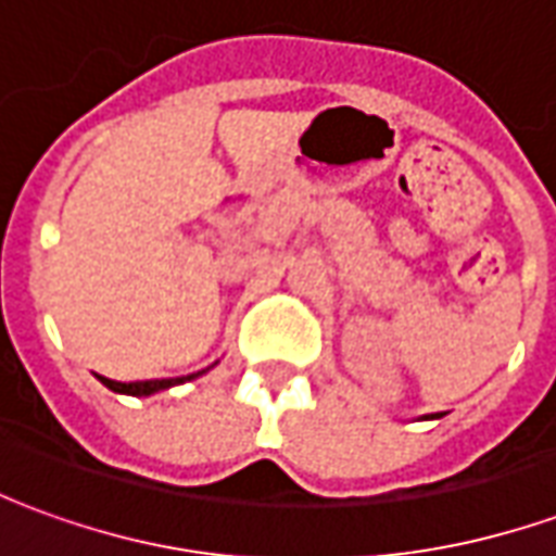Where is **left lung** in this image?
I'll return each instance as SVG.
<instances>
[{
  "mask_svg": "<svg viewBox=\"0 0 556 556\" xmlns=\"http://www.w3.org/2000/svg\"><path fill=\"white\" fill-rule=\"evenodd\" d=\"M431 417H438V414H431Z\"/></svg>",
  "mask_w": 556,
  "mask_h": 556,
  "instance_id": "left-lung-1",
  "label": "left lung"
}]
</instances>
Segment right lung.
I'll return each mask as SVG.
<instances>
[{
  "mask_svg": "<svg viewBox=\"0 0 556 556\" xmlns=\"http://www.w3.org/2000/svg\"><path fill=\"white\" fill-rule=\"evenodd\" d=\"M195 375H187V378H160V381H130V384L110 381V378H101V381L110 387V390H115V393H127V396H151V393L166 390V387H172V384H184V381H190V378H195Z\"/></svg>",
  "mask_w": 556,
  "mask_h": 556,
  "instance_id": "obj_1",
  "label": "right lung"
}]
</instances>
